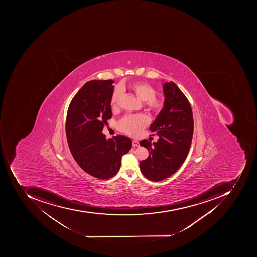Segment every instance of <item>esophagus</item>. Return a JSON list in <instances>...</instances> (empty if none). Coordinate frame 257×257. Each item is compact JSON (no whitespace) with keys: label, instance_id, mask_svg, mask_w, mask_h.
Wrapping results in <instances>:
<instances>
[{"label":"esophagus","instance_id":"34e87169","mask_svg":"<svg viewBox=\"0 0 257 257\" xmlns=\"http://www.w3.org/2000/svg\"><path fill=\"white\" fill-rule=\"evenodd\" d=\"M132 146L133 147H139L140 146V143L139 141H135V140H134V141H132Z\"/></svg>","mask_w":257,"mask_h":257}]
</instances>
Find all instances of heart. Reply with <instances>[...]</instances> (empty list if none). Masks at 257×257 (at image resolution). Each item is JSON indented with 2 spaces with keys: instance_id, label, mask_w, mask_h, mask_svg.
Wrapping results in <instances>:
<instances>
[{
  "instance_id": "1",
  "label": "heart",
  "mask_w": 257,
  "mask_h": 257,
  "mask_svg": "<svg viewBox=\"0 0 257 257\" xmlns=\"http://www.w3.org/2000/svg\"><path fill=\"white\" fill-rule=\"evenodd\" d=\"M131 88L140 99L145 101V106L151 112L159 113L165 107V101L155 96L156 91L148 83L135 82L131 85ZM123 92V88L121 86L115 88L110 99L112 109L117 107ZM149 123L150 118L147 115H128L119 121V129L130 136L138 137Z\"/></svg>"
}]
</instances>
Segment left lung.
<instances>
[{"label": "left lung", "mask_w": 257, "mask_h": 257, "mask_svg": "<svg viewBox=\"0 0 257 257\" xmlns=\"http://www.w3.org/2000/svg\"><path fill=\"white\" fill-rule=\"evenodd\" d=\"M163 90L165 107L150 126L160 138L154 144L148 140L140 143L149 151V157L140 163L141 172L153 181L166 179L181 168L193 137V113L189 101L172 81L166 82Z\"/></svg>", "instance_id": "1"}]
</instances>
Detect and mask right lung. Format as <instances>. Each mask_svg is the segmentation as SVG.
I'll use <instances>...</instances> for the list:
<instances>
[{
    "instance_id": "add662e5",
    "label": "right lung",
    "mask_w": 257,
    "mask_h": 257,
    "mask_svg": "<svg viewBox=\"0 0 257 257\" xmlns=\"http://www.w3.org/2000/svg\"><path fill=\"white\" fill-rule=\"evenodd\" d=\"M113 82L111 79L86 82L72 98L66 117V138L72 157L85 172L102 180L117 173L121 158L132 146L126 137L107 140L102 134L112 117Z\"/></svg>"
}]
</instances>
